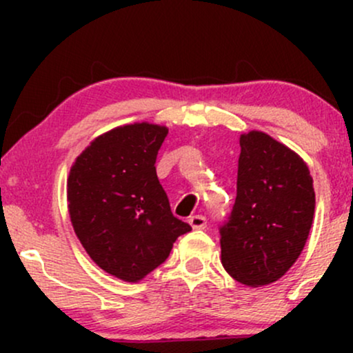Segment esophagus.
Returning a JSON list of instances; mask_svg holds the SVG:
<instances>
[{"label": "esophagus", "instance_id": "esophagus-1", "mask_svg": "<svg viewBox=\"0 0 353 353\" xmlns=\"http://www.w3.org/2000/svg\"><path fill=\"white\" fill-rule=\"evenodd\" d=\"M189 224L192 225L194 229H205L208 228V221H205L204 216H190Z\"/></svg>", "mask_w": 353, "mask_h": 353}]
</instances>
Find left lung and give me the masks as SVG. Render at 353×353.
I'll return each instance as SVG.
<instances>
[{"label":"left lung","instance_id":"obj_1","mask_svg":"<svg viewBox=\"0 0 353 353\" xmlns=\"http://www.w3.org/2000/svg\"><path fill=\"white\" fill-rule=\"evenodd\" d=\"M165 125L134 123L96 137L68 177V210L89 257L124 282H139L190 225L174 217L156 174Z\"/></svg>","mask_w":353,"mask_h":353}]
</instances>
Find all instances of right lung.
<instances>
[{"label": "right lung", "mask_w": 353, "mask_h": 353, "mask_svg": "<svg viewBox=\"0 0 353 353\" xmlns=\"http://www.w3.org/2000/svg\"><path fill=\"white\" fill-rule=\"evenodd\" d=\"M314 209L302 157L269 136H241L236 204L219 229L224 269L249 287L279 281L303 250Z\"/></svg>", "instance_id": "right-lung-1"}]
</instances>
